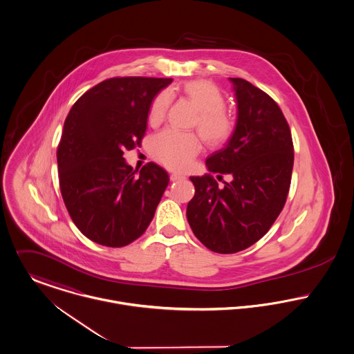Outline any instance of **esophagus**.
<instances>
[{
  "label": "esophagus",
  "mask_w": 354,
  "mask_h": 354,
  "mask_svg": "<svg viewBox=\"0 0 354 354\" xmlns=\"http://www.w3.org/2000/svg\"><path fill=\"white\" fill-rule=\"evenodd\" d=\"M184 178H185V177H184L183 174H178V173H171V174H170V181H173V183H174V181H180V180H184Z\"/></svg>",
  "instance_id": "esophagus-1"
}]
</instances>
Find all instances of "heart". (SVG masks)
<instances>
[{"label": "heart", "mask_w": 354, "mask_h": 354, "mask_svg": "<svg viewBox=\"0 0 354 354\" xmlns=\"http://www.w3.org/2000/svg\"><path fill=\"white\" fill-rule=\"evenodd\" d=\"M170 94L180 95L198 110L194 125L198 127L203 140L209 147H219L233 136L236 118L225 109V97L216 84L203 79L188 80L173 87ZM169 104L170 97L167 93H160L155 97L149 111L151 125H158L163 121ZM201 150L202 143L195 133L166 129L152 139L153 156L173 170L187 169Z\"/></svg>", "instance_id": "1"}]
</instances>
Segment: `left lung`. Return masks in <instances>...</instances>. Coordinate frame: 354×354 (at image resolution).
I'll return each mask as SVG.
<instances>
[{
	"mask_svg": "<svg viewBox=\"0 0 354 354\" xmlns=\"http://www.w3.org/2000/svg\"><path fill=\"white\" fill-rule=\"evenodd\" d=\"M237 103L233 136L205 159L208 173L191 177L187 218L209 251L236 253L259 241L282 211L293 170V142L275 101L250 82L230 77ZM232 177L223 189L212 177Z\"/></svg>",
	"mask_w": 354,
	"mask_h": 354,
	"instance_id": "left-lung-1",
	"label": "left lung"
}]
</instances>
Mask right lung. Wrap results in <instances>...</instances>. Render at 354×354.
I'll return each mask as SVG.
<instances>
[{
    "label": "right lung",
    "instance_id": "right-lung-1",
    "mask_svg": "<svg viewBox=\"0 0 354 354\" xmlns=\"http://www.w3.org/2000/svg\"><path fill=\"white\" fill-rule=\"evenodd\" d=\"M171 79L113 77L72 106L57 150L59 189L77 229L120 248L139 239L153 218L169 176L150 162L139 173L122 158L142 143L153 98Z\"/></svg>",
    "mask_w": 354,
    "mask_h": 354
}]
</instances>
